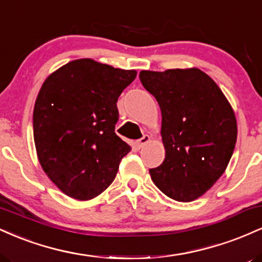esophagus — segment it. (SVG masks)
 <instances>
[{
	"label": "esophagus",
	"instance_id": "esophagus-1",
	"mask_svg": "<svg viewBox=\"0 0 262 262\" xmlns=\"http://www.w3.org/2000/svg\"><path fill=\"white\" fill-rule=\"evenodd\" d=\"M149 141H150V137H149V135H144V137L140 138L139 140L135 141V145H137L138 148L140 149V148H143V146L145 145L146 143H149Z\"/></svg>",
	"mask_w": 262,
	"mask_h": 262
}]
</instances>
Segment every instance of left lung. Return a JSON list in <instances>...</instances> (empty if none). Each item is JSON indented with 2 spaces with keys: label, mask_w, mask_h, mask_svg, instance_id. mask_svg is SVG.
I'll return each mask as SVG.
<instances>
[{
  "label": "left lung",
  "mask_w": 262,
  "mask_h": 262,
  "mask_svg": "<svg viewBox=\"0 0 262 262\" xmlns=\"http://www.w3.org/2000/svg\"><path fill=\"white\" fill-rule=\"evenodd\" d=\"M161 110L165 160L151 180L179 202L197 200L224 173L236 143V119L224 93L200 69L140 71Z\"/></svg>",
  "instance_id": "1"
}]
</instances>
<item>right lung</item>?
Listing matches in <instances>:
<instances>
[{
  "label": "right lung",
  "instance_id": "right-lung-1",
  "mask_svg": "<svg viewBox=\"0 0 262 262\" xmlns=\"http://www.w3.org/2000/svg\"><path fill=\"white\" fill-rule=\"evenodd\" d=\"M135 76V70L79 59L44 81L33 111L35 149L44 172L69 197L102 193L130 151L114 128L117 101Z\"/></svg>",
  "mask_w": 262,
  "mask_h": 262
}]
</instances>
